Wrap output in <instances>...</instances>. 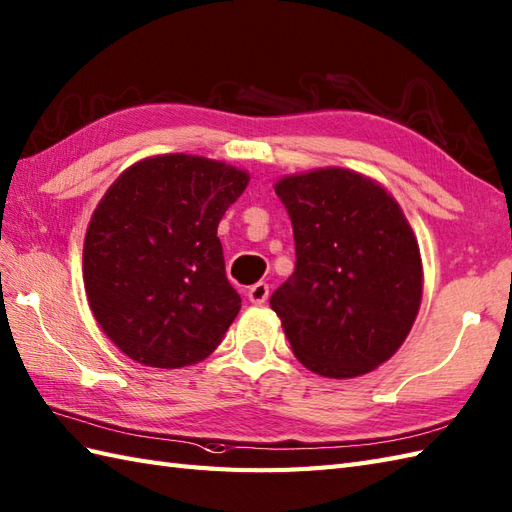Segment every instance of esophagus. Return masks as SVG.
Listing matches in <instances>:
<instances>
[{"label": "esophagus", "mask_w": 512, "mask_h": 512, "mask_svg": "<svg viewBox=\"0 0 512 512\" xmlns=\"http://www.w3.org/2000/svg\"><path fill=\"white\" fill-rule=\"evenodd\" d=\"M268 294H270L268 283L259 281V283H255V285H251V288H248V301L255 303V305H261V303H266Z\"/></svg>", "instance_id": "esophagus-1"}]
</instances>
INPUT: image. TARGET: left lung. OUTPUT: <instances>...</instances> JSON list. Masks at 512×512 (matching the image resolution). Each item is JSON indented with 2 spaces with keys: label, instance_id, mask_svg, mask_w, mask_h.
Here are the masks:
<instances>
[{
  "label": "left lung",
  "instance_id": "8db88e82",
  "mask_svg": "<svg viewBox=\"0 0 512 512\" xmlns=\"http://www.w3.org/2000/svg\"><path fill=\"white\" fill-rule=\"evenodd\" d=\"M296 268L270 296L299 362L331 379L371 373L408 338L423 296L417 235L399 202L347 168L283 176Z\"/></svg>",
  "mask_w": 512,
  "mask_h": 512
}]
</instances>
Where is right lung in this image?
I'll list each match as a JSON object with an SVG mask.
<instances>
[{
    "mask_svg": "<svg viewBox=\"0 0 512 512\" xmlns=\"http://www.w3.org/2000/svg\"><path fill=\"white\" fill-rule=\"evenodd\" d=\"M251 176L196 154L126 168L95 207L82 279L98 325L130 360L181 368L216 351L242 307L218 224Z\"/></svg>",
    "mask_w": 512,
    "mask_h": 512,
    "instance_id": "obj_1",
    "label": "right lung"
}]
</instances>
